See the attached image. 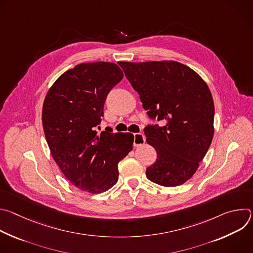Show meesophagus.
Here are the masks:
<instances>
[{
  "label": "esophagus",
  "instance_id": "obj_1",
  "mask_svg": "<svg viewBox=\"0 0 253 253\" xmlns=\"http://www.w3.org/2000/svg\"><path fill=\"white\" fill-rule=\"evenodd\" d=\"M145 135H144L143 133H135L134 134V141H133V145L135 147H138V146H141L143 143H145Z\"/></svg>",
  "mask_w": 253,
  "mask_h": 253
}]
</instances>
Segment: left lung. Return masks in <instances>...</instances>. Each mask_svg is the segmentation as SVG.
Instances as JSON below:
<instances>
[{"label":"left lung","mask_w":253,"mask_h":253,"mask_svg":"<svg viewBox=\"0 0 253 253\" xmlns=\"http://www.w3.org/2000/svg\"><path fill=\"white\" fill-rule=\"evenodd\" d=\"M118 64L149 117L165 122L144 129L147 143L157 152L147 178L166 187L185 183L213 138L214 103L207 84L191 68L175 61Z\"/></svg>","instance_id":"obj_1"}]
</instances>
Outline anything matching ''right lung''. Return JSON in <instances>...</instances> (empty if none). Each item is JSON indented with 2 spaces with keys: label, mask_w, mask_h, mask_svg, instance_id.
I'll return each instance as SVG.
<instances>
[{
  "label": "right lung",
  "mask_w": 253,
  "mask_h": 253,
  "mask_svg": "<svg viewBox=\"0 0 253 253\" xmlns=\"http://www.w3.org/2000/svg\"><path fill=\"white\" fill-rule=\"evenodd\" d=\"M123 76L114 63H82L63 73L45 97L42 122L53 159L83 191L113 187L119 161L133 149V134L96 130L108 93Z\"/></svg>",
  "instance_id": "right-lung-1"
}]
</instances>
